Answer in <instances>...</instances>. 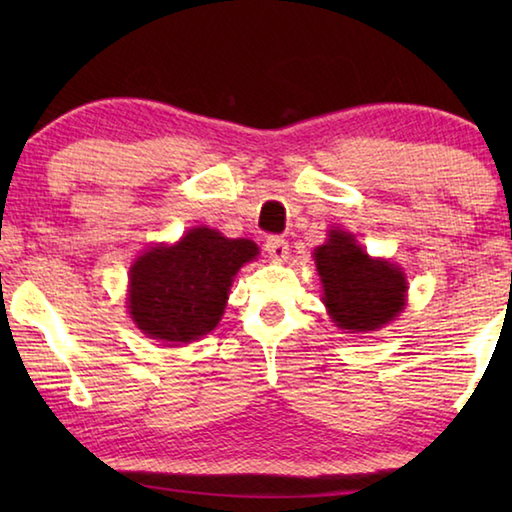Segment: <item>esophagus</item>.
<instances>
[{
  "label": "esophagus",
  "instance_id": "34e87169",
  "mask_svg": "<svg viewBox=\"0 0 512 512\" xmlns=\"http://www.w3.org/2000/svg\"><path fill=\"white\" fill-rule=\"evenodd\" d=\"M264 246L268 250V255L277 259V262H282V259H287V255H289V241L282 237H268Z\"/></svg>",
  "mask_w": 512,
  "mask_h": 512
}]
</instances>
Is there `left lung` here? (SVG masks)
Instances as JSON below:
<instances>
[{"mask_svg": "<svg viewBox=\"0 0 512 512\" xmlns=\"http://www.w3.org/2000/svg\"><path fill=\"white\" fill-rule=\"evenodd\" d=\"M314 259L329 316L341 329L370 332L404 309L406 280L400 268L370 259L348 232L332 230L327 244L316 248Z\"/></svg>", "mask_w": 512, "mask_h": 512, "instance_id": "left-lung-1", "label": "left lung"}]
</instances>
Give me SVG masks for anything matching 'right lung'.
<instances>
[{"label": "right lung", "instance_id": "right-lung-1", "mask_svg": "<svg viewBox=\"0 0 512 512\" xmlns=\"http://www.w3.org/2000/svg\"><path fill=\"white\" fill-rule=\"evenodd\" d=\"M257 255L250 239L194 228L176 246H158L131 266L128 309L151 339L189 343L223 316L232 277Z\"/></svg>", "mask_w": 512, "mask_h": 512}]
</instances>
